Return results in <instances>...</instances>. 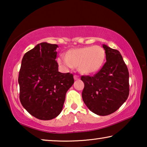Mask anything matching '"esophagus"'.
<instances>
[{
  "label": "esophagus",
  "instance_id": "obj_1",
  "mask_svg": "<svg viewBox=\"0 0 147 147\" xmlns=\"http://www.w3.org/2000/svg\"><path fill=\"white\" fill-rule=\"evenodd\" d=\"M74 79L75 80H79L80 79V77H79V76L74 74Z\"/></svg>",
  "mask_w": 147,
  "mask_h": 147
}]
</instances>
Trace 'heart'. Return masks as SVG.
Segmentation results:
<instances>
[{
    "mask_svg": "<svg viewBox=\"0 0 147 147\" xmlns=\"http://www.w3.org/2000/svg\"><path fill=\"white\" fill-rule=\"evenodd\" d=\"M106 53L100 46H87L69 51L66 56L61 54L58 63L66 69L78 67L84 74H93L100 70L104 63Z\"/></svg>",
    "mask_w": 147,
    "mask_h": 147,
    "instance_id": "b5f03b06",
    "label": "heart"
}]
</instances>
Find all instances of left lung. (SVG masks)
Instances as JSON below:
<instances>
[{"mask_svg":"<svg viewBox=\"0 0 147 147\" xmlns=\"http://www.w3.org/2000/svg\"><path fill=\"white\" fill-rule=\"evenodd\" d=\"M106 62L93 76H82L84 84L82 99L96 115L105 116L115 112L129 95V73L117 50L103 45Z\"/></svg>","mask_w":147,"mask_h":147,"instance_id":"left-lung-1","label":"left lung"}]
</instances>
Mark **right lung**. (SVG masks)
Returning a JSON list of instances; mask_svg holds the SVG:
<instances>
[{"label":"right lung","mask_w":147,"mask_h":147,"mask_svg":"<svg viewBox=\"0 0 147 147\" xmlns=\"http://www.w3.org/2000/svg\"><path fill=\"white\" fill-rule=\"evenodd\" d=\"M58 46L38 44L24 54L19 71V98L28 112L40 120H51L61 113L73 74L58 71Z\"/></svg>","instance_id":"right-lung-1"}]
</instances>
